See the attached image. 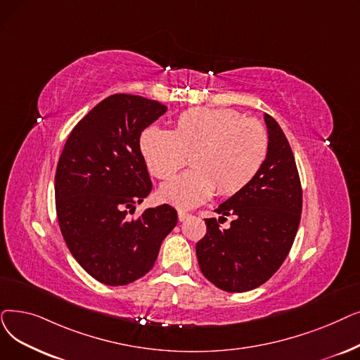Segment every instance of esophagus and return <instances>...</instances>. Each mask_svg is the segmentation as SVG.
I'll return each instance as SVG.
<instances>
[{
    "label": "esophagus",
    "mask_w": 360,
    "mask_h": 360,
    "mask_svg": "<svg viewBox=\"0 0 360 360\" xmlns=\"http://www.w3.org/2000/svg\"><path fill=\"white\" fill-rule=\"evenodd\" d=\"M191 214L190 213H186V212H184V210H179L178 212V219H179V222H184L185 219H188Z\"/></svg>",
    "instance_id": "esophagus-1"
}]
</instances>
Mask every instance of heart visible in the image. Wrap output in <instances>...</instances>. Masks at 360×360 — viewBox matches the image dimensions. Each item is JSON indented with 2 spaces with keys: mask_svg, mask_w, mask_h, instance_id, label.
<instances>
[{
  "mask_svg": "<svg viewBox=\"0 0 360 360\" xmlns=\"http://www.w3.org/2000/svg\"><path fill=\"white\" fill-rule=\"evenodd\" d=\"M139 148L159 179L174 176L191 154L194 167L160 188L165 201L188 209L205 202L216 188L221 195L245 188L268 159L269 136L262 123L231 108H191L178 116L172 131L147 128Z\"/></svg>",
  "mask_w": 360,
  "mask_h": 360,
  "instance_id": "obj_1",
  "label": "heart"
}]
</instances>
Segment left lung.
<instances>
[{
	"mask_svg": "<svg viewBox=\"0 0 360 360\" xmlns=\"http://www.w3.org/2000/svg\"><path fill=\"white\" fill-rule=\"evenodd\" d=\"M269 136L268 159L245 188L229 197L206 219L207 232L195 253L212 284L228 292H244L266 281L288 256L299 229L303 193L294 154L278 122L264 115ZM233 215L228 230L218 222Z\"/></svg>",
	"mask_w": 360,
	"mask_h": 360,
	"instance_id": "1",
	"label": "left lung"
}]
</instances>
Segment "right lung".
<instances>
[{"label": "right lung", "mask_w": 360, "mask_h": 360, "mask_svg": "<svg viewBox=\"0 0 360 360\" xmlns=\"http://www.w3.org/2000/svg\"><path fill=\"white\" fill-rule=\"evenodd\" d=\"M166 110L159 101L115 94L77 122L58 159L60 231L76 262L105 285L144 276L178 224L169 205L128 217L153 188L139 136Z\"/></svg>", "instance_id": "obj_1"}]
</instances>
